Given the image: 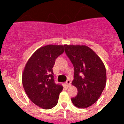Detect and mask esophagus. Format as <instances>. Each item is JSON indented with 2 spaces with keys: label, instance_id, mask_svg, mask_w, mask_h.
Wrapping results in <instances>:
<instances>
[{
  "label": "esophagus",
  "instance_id": "34e87169",
  "mask_svg": "<svg viewBox=\"0 0 124 124\" xmlns=\"http://www.w3.org/2000/svg\"><path fill=\"white\" fill-rule=\"evenodd\" d=\"M66 85L68 86V87H70V86H71V81H70V79L67 80V81H66Z\"/></svg>",
  "mask_w": 124,
  "mask_h": 124
}]
</instances>
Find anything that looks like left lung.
<instances>
[{
	"instance_id": "1",
	"label": "left lung",
	"mask_w": 124,
	"mask_h": 124,
	"mask_svg": "<svg viewBox=\"0 0 124 124\" xmlns=\"http://www.w3.org/2000/svg\"><path fill=\"white\" fill-rule=\"evenodd\" d=\"M74 69L72 85L78 89V95L71 101L76 107L84 109L94 104L106 84V70L101 59L86 45H64Z\"/></svg>"
}]
</instances>
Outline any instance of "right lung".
Returning <instances> with one entry per match:
<instances>
[{"label": "right lung", "instance_id": "obj_1", "mask_svg": "<svg viewBox=\"0 0 124 124\" xmlns=\"http://www.w3.org/2000/svg\"><path fill=\"white\" fill-rule=\"evenodd\" d=\"M64 51L63 45L41 46L25 64L22 73L24 90L33 103L43 109L54 107L63 90V86L54 83L53 67L57 57Z\"/></svg>", "mask_w": 124, "mask_h": 124}]
</instances>
